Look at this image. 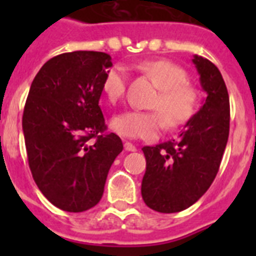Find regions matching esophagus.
<instances>
[{"instance_id":"34e87169","label":"esophagus","mask_w":256,"mask_h":256,"mask_svg":"<svg viewBox=\"0 0 256 256\" xmlns=\"http://www.w3.org/2000/svg\"><path fill=\"white\" fill-rule=\"evenodd\" d=\"M124 150L126 152H136V148L132 144H130V142H124Z\"/></svg>"}]
</instances>
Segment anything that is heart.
<instances>
[{"instance_id":"heart-1","label":"heart","mask_w":256,"mask_h":256,"mask_svg":"<svg viewBox=\"0 0 256 256\" xmlns=\"http://www.w3.org/2000/svg\"><path fill=\"white\" fill-rule=\"evenodd\" d=\"M140 69L160 88V96L152 104L160 112L130 110L114 116L110 126L112 132L120 136L154 140L164 128V120L170 128H178L194 116L198 106V92L187 82L186 70L174 62L150 60L140 64ZM126 70L122 66H114L104 76L102 85L104 96L116 104L126 92Z\"/></svg>"}]
</instances>
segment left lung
Returning <instances> with one entry per match:
<instances>
[{
    "label": "left lung",
    "instance_id": "obj_1",
    "mask_svg": "<svg viewBox=\"0 0 256 256\" xmlns=\"http://www.w3.org/2000/svg\"><path fill=\"white\" fill-rule=\"evenodd\" d=\"M192 64L206 98L179 132L178 140L144 146L142 198L150 208L171 214L202 196L218 174L230 132V100L218 68L194 56Z\"/></svg>",
    "mask_w": 256,
    "mask_h": 256
}]
</instances>
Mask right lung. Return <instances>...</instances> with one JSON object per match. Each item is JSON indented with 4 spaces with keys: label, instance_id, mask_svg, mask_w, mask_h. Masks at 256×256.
I'll list each match as a JSON object with an SVG mask.
<instances>
[{
    "label": "right lung",
    "instance_id": "obj_1",
    "mask_svg": "<svg viewBox=\"0 0 256 256\" xmlns=\"http://www.w3.org/2000/svg\"><path fill=\"white\" fill-rule=\"evenodd\" d=\"M112 57L72 52L46 62L30 86L22 130L34 182L54 206L82 212L100 202L108 170L124 150L100 108ZM96 138V142H90Z\"/></svg>",
    "mask_w": 256,
    "mask_h": 256
}]
</instances>
